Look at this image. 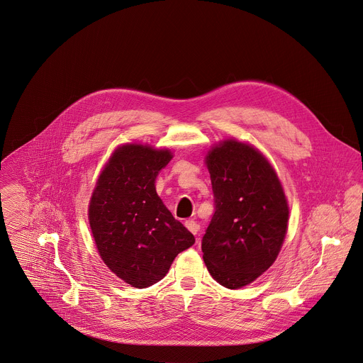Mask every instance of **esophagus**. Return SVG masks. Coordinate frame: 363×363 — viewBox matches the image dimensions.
<instances>
[{"label": "esophagus", "mask_w": 363, "mask_h": 363, "mask_svg": "<svg viewBox=\"0 0 363 363\" xmlns=\"http://www.w3.org/2000/svg\"><path fill=\"white\" fill-rule=\"evenodd\" d=\"M185 226H186V229H188L191 233H194V235H196L198 230H199V225H198L195 220H186V222H185Z\"/></svg>", "instance_id": "1"}]
</instances>
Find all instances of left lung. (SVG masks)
<instances>
[{"label": "left lung", "instance_id": "1", "mask_svg": "<svg viewBox=\"0 0 363 363\" xmlns=\"http://www.w3.org/2000/svg\"><path fill=\"white\" fill-rule=\"evenodd\" d=\"M215 213L202 238L203 262L226 289L260 277L283 246L289 205L267 158L253 145L226 140L206 155Z\"/></svg>", "mask_w": 363, "mask_h": 363}]
</instances>
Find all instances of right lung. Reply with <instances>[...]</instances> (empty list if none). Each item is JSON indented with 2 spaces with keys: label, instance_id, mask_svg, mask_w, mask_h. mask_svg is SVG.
Listing matches in <instances>:
<instances>
[{
  "label": "right lung",
  "instance_id": "add662e5",
  "mask_svg": "<svg viewBox=\"0 0 363 363\" xmlns=\"http://www.w3.org/2000/svg\"><path fill=\"white\" fill-rule=\"evenodd\" d=\"M169 150L143 144L118 147L103 168L89 203V222L100 257L123 281L145 289L162 280L194 235L155 191Z\"/></svg>",
  "mask_w": 363,
  "mask_h": 363
}]
</instances>
